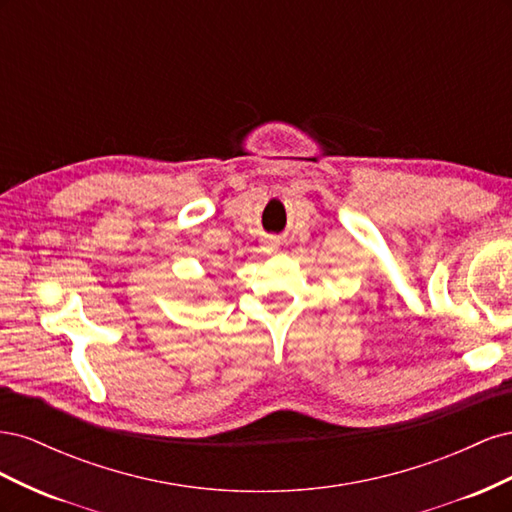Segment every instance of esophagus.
I'll return each instance as SVG.
<instances>
[{"mask_svg": "<svg viewBox=\"0 0 512 512\" xmlns=\"http://www.w3.org/2000/svg\"><path fill=\"white\" fill-rule=\"evenodd\" d=\"M265 250L271 254V252H275L277 250V241L275 239H267L265 241Z\"/></svg>", "mask_w": 512, "mask_h": 512, "instance_id": "1", "label": "esophagus"}]
</instances>
